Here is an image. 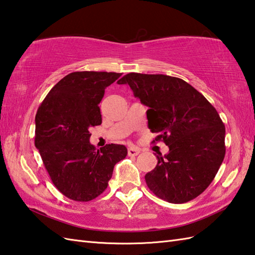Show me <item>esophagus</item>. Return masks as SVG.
I'll use <instances>...</instances> for the list:
<instances>
[{"label":"esophagus","instance_id":"esophagus-1","mask_svg":"<svg viewBox=\"0 0 255 255\" xmlns=\"http://www.w3.org/2000/svg\"><path fill=\"white\" fill-rule=\"evenodd\" d=\"M140 153V149L137 147H129L128 148V155L129 156H136Z\"/></svg>","mask_w":255,"mask_h":255}]
</instances>
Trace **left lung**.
I'll return each instance as SVG.
<instances>
[{"instance_id":"8db88e82","label":"left lung","mask_w":255,"mask_h":255,"mask_svg":"<svg viewBox=\"0 0 255 255\" xmlns=\"http://www.w3.org/2000/svg\"><path fill=\"white\" fill-rule=\"evenodd\" d=\"M128 84L148 106V127L169 153L145 174L155 196L172 204L196 198L213 182L226 154L225 125L218 112L191 84L164 74L128 73L118 81Z\"/></svg>"}]
</instances>
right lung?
I'll use <instances>...</instances> for the list:
<instances>
[{
	"label": "right lung",
	"instance_id": "right-lung-1",
	"mask_svg": "<svg viewBox=\"0 0 255 255\" xmlns=\"http://www.w3.org/2000/svg\"><path fill=\"white\" fill-rule=\"evenodd\" d=\"M122 73L79 71L53 86L36 114L35 145L58 191L89 202L105 191L114 166L126 158L123 144L96 150L90 143L91 127L102 124L99 104L105 89Z\"/></svg>",
	"mask_w": 255,
	"mask_h": 255
}]
</instances>
